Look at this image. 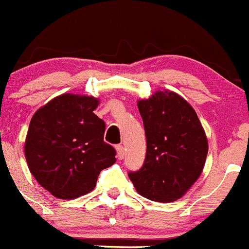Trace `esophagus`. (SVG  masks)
<instances>
[{
  "label": "esophagus",
  "instance_id": "obj_1",
  "mask_svg": "<svg viewBox=\"0 0 249 249\" xmlns=\"http://www.w3.org/2000/svg\"><path fill=\"white\" fill-rule=\"evenodd\" d=\"M116 150H117V158L118 159L124 158V154H126V151H124L123 145H116Z\"/></svg>",
  "mask_w": 249,
  "mask_h": 249
}]
</instances>
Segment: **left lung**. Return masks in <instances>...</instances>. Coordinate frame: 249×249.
Wrapping results in <instances>:
<instances>
[{
    "label": "left lung",
    "instance_id": "left-lung-1",
    "mask_svg": "<svg viewBox=\"0 0 249 249\" xmlns=\"http://www.w3.org/2000/svg\"><path fill=\"white\" fill-rule=\"evenodd\" d=\"M146 137L144 164L129 178L141 196L169 203L184 196L203 171L208 141L197 113L174 91L138 101Z\"/></svg>",
    "mask_w": 249,
    "mask_h": 249
}]
</instances>
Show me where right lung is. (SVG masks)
<instances>
[{"label":"right lung","instance_id":"right-lung-1","mask_svg":"<svg viewBox=\"0 0 249 249\" xmlns=\"http://www.w3.org/2000/svg\"><path fill=\"white\" fill-rule=\"evenodd\" d=\"M93 96L63 94L33 116L25 139V159L40 186L56 198L89 193L98 176L116 161V150L104 142L105 122L94 113Z\"/></svg>","mask_w":249,"mask_h":249}]
</instances>
